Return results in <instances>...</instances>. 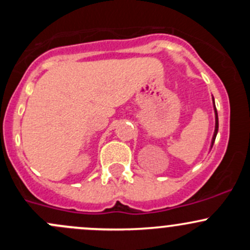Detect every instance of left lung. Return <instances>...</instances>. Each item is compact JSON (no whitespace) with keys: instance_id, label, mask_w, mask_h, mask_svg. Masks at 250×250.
I'll return each mask as SVG.
<instances>
[{"instance_id":"1","label":"left lung","mask_w":250,"mask_h":250,"mask_svg":"<svg viewBox=\"0 0 250 250\" xmlns=\"http://www.w3.org/2000/svg\"><path fill=\"white\" fill-rule=\"evenodd\" d=\"M213 103H214V98H213ZM214 111H215V130H214V135H213V139H211V145H210V147H213V145H214V141H215L216 134H218V129H219V120H218V112H216V109H215V104H214Z\"/></svg>"}]
</instances>
